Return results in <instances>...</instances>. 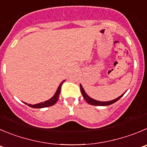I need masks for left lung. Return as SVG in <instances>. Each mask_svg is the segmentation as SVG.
I'll use <instances>...</instances> for the list:
<instances>
[{"mask_svg": "<svg viewBox=\"0 0 147 147\" xmlns=\"http://www.w3.org/2000/svg\"><path fill=\"white\" fill-rule=\"evenodd\" d=\"M80 89H81V92H82V95H83V97L84 98V100H86V102L87 103H89V104L92 105H97V106H107V105H112L113 104V103H115V102L118 101V100H120V99L121 98V97L123 96L124 94H123L122 95H121L120 97H118V98L115 99V100H111V101H107V102H101V101H97V100H94V99L91 98L90 97H89V96L86 94V93L85 92L84 89V88L82 87V85L80 84Z\"/></svg>", "mask_w": 147, "mask_h": 147, "instance_id": "left-lung-1", "label": "left lung"}]
</instances>
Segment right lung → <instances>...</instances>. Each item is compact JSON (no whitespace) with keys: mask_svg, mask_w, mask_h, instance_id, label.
I'll use <instances>...</instances> for the list:
<instances>
[{"mask_svg":"<svg viewBox=\"0 0 147 147\" xmlns=\"http://www.w3.org/2000/svg\"><path fill=\"white\" fill-rule=\"evenodd\" d=\"M65 82V80L63 81L61 83V84L59 85L58 86V89H57L56 92L55 93L54 96L52 98H50V100H47V101L44 102H41V103H38V104H35V105H30V104H27L26 102H24V104L27 105H29V107H33V108H43V107H50V106L53 105H55V103L57 102L58 100V97H59L60 94H61V86H62L63 83Z\"/></svg>","mask_w":147,"mask_h":147,"instance_id":"obj_1","label":"right lung"}]
</instances>
